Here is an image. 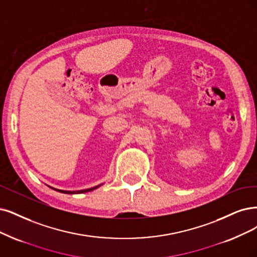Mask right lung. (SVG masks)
<instances>
[{
  "mask_svg": "<svg viewBox=\"0 0 257 257\" xmlns=\"http://www.w3.org/2000/svg\"><path fill=\"white\" fill-rule=\"evenodd\" d=\"M101 185V184H100ZM100 185H98V186H94V187H91V188H87V189H81V191H62V189H57V188H54V187H51V188H53L54 191H57V192H59V193H63V194H81V193H87V192H91V191H94V189H96L97 187H99Z\"/></svg>",
  "mask_w": 257,
  "mask_h": 257,
  "instance_id": "obj_1",
  "label": "right lung"
}]
</instances>
